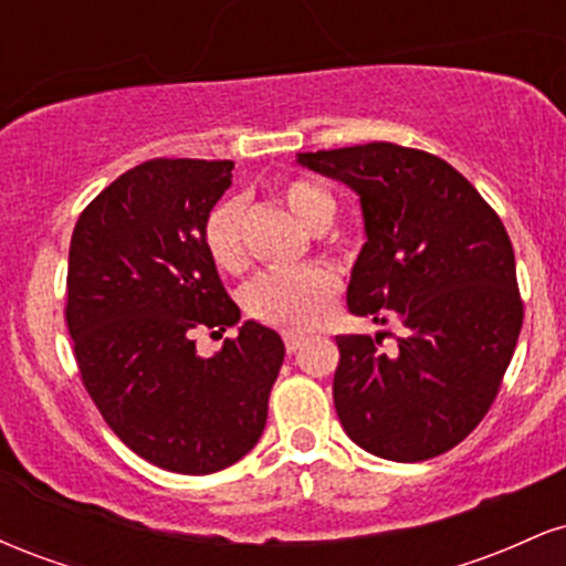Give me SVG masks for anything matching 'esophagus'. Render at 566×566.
Returning a JSON list of instances; mask_svg holds the SVG:
<instances>
[{
	"mask_svg": "<svg viewBox=\"0 0 566 566\" xmlns=\"http://www.w3.org/2000/svg\"><path fill=\"white\" fill-rule=\"evenodd\" d=\"M305 337L303 335H295V333H284V348H287V354H297L303 346Z\"/></svg>",
	"mask_w": 566,
	"mask_h": 566,
	"instance_id": "obj_1",
	"label": "esophagus"
}]
</instances>
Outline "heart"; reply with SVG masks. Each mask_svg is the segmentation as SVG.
I'll return each mask as SVG.
<instances>
[{
  "mask_svg": "<svg viewBox=\"0 0 566 566\" xmlns=\"http://www.w3.org/2000/svg\"><path fill=\"white\" fill-rule=\"evenodd\" d=\"M279 197L290 207L305 229L322 231L335 216L333 193L311 180L295 178L279 188ZM244 210L239 199L218 201L201 226V242L207 255L226 274H242L247 269V250L242 233ZM337 292V279L324 265H303L290 271H269L258 276L244 292V305L252 319L269 327L305 333L324 319Z\"/></svg>",
  "mask_w": 566,
  "mask_h": 566,
  "instance_id": "heart-1",
  "label": "heart"
}]
</instances>
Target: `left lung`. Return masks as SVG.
Wrapping results in <instances>:
<instances>
[{"label":"left lung","instance_id":"8db88e82","mask_svg":"<svg viewBox=\"0 0 566 566\" xmlns=\"http://www.w3.org/2000/svg\"><path fill=\"white\" fill-rule=\"evenodd\" d=\"M308 170L361 199L367 242L348 311L399 322L405 335H337L333 399L361 450L420 463L482 423L524 322L513 247L497 212L452 165L375 140L301 154ZM391 335V333H388Z\"/></svg>","mask_w":566,"mask_h":566}]
</instances>
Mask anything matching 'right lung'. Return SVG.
Listing matches in <instances>:
<instances>
[{
  "mask_svg": "<svg viewBox=\"0 0 566 566\" xmlns=\"http://www.w3.org/2000/svg\"><path fill=\"white\" fill-rule=\"evenodd\" d=\"M231 170L229 159H148L103 188L71 233L66 327L84 388L129 450L188 476L258 444L284 359L282 337L258 322L210 359L197 354L199 329L239 322L201 242Z\"/></svg>",
  "mask_w": 566,
  "mask_h": 566,
  "instance_id": "add662e5",
  "label": "right lung"
}]
</instances>
